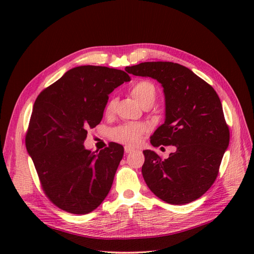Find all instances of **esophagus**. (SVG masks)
I'll use <instances>...</instances> for the list:
<instances>
[{"mask_svg": "<svg viewBox=\"0 0 254 254\" xmlns=\"http://www.w3.org/2000/svg\"><path fill=\"white\" fill-rule=\"evenodd\" d=\"M124 149H125L126 153H130V152H132L134 150L132 147H130V146H125Z\"/></svg>", "mask_w": 254, "mask_h": 254, "instance_id": "34e87169", "label": "esophagus"}]
</instances>
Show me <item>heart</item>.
<instances>
[{
  "instance_id": "obj_1",
  "label": "heart",
  "mask_w": 254,
  "mask_h": 254,
  "mask_svg": "<svg viewBox=\"0 0 254 254\" xmlns=\"http://www.w3.org/2000/svg\"><path fill=\"white\" fill-rule=\"evenodd\" d=\"M130 94L143 108H150L156 101L157 88L151 81L140 80L133 84L130 90ZM115 105H117V99L111 98L106 105V113H112ZM146 132H147L146 125L141 123H127V124L115 127L111 131V136L117 142L132 146L139 143Z\"/></svg>"
}]
</instances>
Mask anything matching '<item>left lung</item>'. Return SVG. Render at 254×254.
<instances>
[{"mask_svg": "<svg viewBox=\"0 0 254 254\" xmlns=\"http://www.w3.org/2000/svg\"><path fill=\"white\" fill-rule=\"evenodd\" d=\"M125 70L162 84L165 122L153 132L150 143L153 147H176L167 159L152 150L143 151L146 184L167 203L178 205L196 200L216 180L230 141L216 91L190 68L170 61L142 63Z\"/></svg>", "mask_w": 254, "mask_h": 254, "instance_id": "obj_1", "label": "left lung"}]
</instances>
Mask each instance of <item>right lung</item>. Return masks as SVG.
Listing matches in <instances>:
<instances>
[{
  "instance_id": "1",
  "label": "right lung",
  "mask_w": 254,
  "mask_h": 254,
  "mask_svg": "<svg viewBox=\"0 0 254 254\" xmlns=\"http://www.w3.org/2000/svg\"><path fill=\"white\" fill-rule=\"evenodd\" d=\"M126 81L122 70L81 65L38 95L25 145L44 194L59 209L88 214L108 195L124 147L112 142L97 152L83 142L101 123L109 94Z\"/></svg>"
}]
</instances>
